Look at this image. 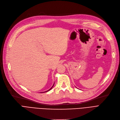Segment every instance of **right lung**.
<instances>
[{
	"instance_id": "add662e5",
	"label": "right lung",
	"mask_w": 120,
	"mask_h": 120,
	"mask_svg": "<svg viewBox=\"0 0 120 120\" xmlns=\"http://www.w3.org/2000/svg\"><path fill=\"white\" fill-rule=\"evenodd\" d=\"M53 86H52V87H51V88H50V89H49V90H48V91H46V92H47V91H49V90H51V89H52V87H53Z\"/></svg>"
}]
</instances>
